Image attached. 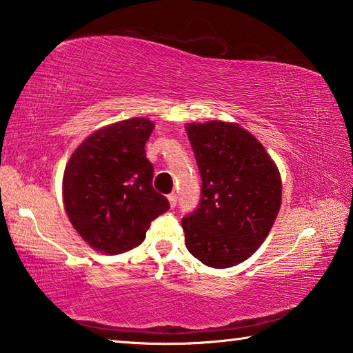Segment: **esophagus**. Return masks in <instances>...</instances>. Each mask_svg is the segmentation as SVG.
Here are the masks:
<instances>
[{"label":"esophagus","instance_id":"1","mask_svg":"<svg viewBox=\"0 0 353 353\" xmlns=\"http://www.w3.org/2000/svg\"><path fill=\"white\" fill-rule=\"evenodd\" d=\"M168 199H169V203H170V208L174 209L175 205H176V195L175 194H170V195H168Z\"/></svg>","mask_w":353,"mask_h":353}]
</instances>
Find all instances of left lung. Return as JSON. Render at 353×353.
<instances>
[{
  "label": "left lung",
  "mask_w": 353,
  "mask_h": 353,
  "mask_svg": "<svg viewBox=\"0 0 353 353\" xmlns=\"http://www.w3.org/2000/svg\"><path fill=\"white\" fill-rule=\"evenodd\" d=\"M185 130L203 179L198 208L181 219L185 245L209 268H230L269 235L281 205L280 172L238 124L209 121Z\"/></svg>",
  "instance_id": "obj_1"
}]
</instances>
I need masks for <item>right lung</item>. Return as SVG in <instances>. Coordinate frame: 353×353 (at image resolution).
Returning a JSON list of instances; mask_svg holds the SVG:
<instances>
[{
    "mask_svg": "<svg viewBox=\"0 0 353 353\" xmlns=\"http://www.w3.org/2000/svg\"><path fill=\"white\" fill-rule=\"evenodd\" d=\"M154 130L148 118H130L97 130L73 152L63 178L64 208L85 243L123 254L143 243L150 223L169 210L152 185L154 165L144 145Z\"/></svg>",
    "mask_w": 353,
    "mask_h": 353,
    "instance_id": "obj_1",
    "label": "right lung"
}]
</instances>
